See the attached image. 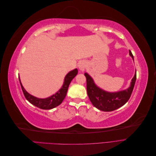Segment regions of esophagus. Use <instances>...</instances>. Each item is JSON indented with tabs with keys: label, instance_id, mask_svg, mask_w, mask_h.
I'll return each instance as SVG.
<instances>
[{
	"label": "esophagus",
	"instance_id": "1",
	"mask_svg": "<svg viewBox=\"0 0 156 156\" xmlns=\"http://www.w3.org/2000/svg\"><path fill=\"white\" fill-rule=\"evenodd\" d=\"M86 66H87V63L84 62V61H81V62L79 63V68L80 69V70L84 71L85 69Z\"/></svg>",
	"mask_w": 156,
	"mask_h": 156
}]
</instances>
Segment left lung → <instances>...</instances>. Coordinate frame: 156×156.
I'll return each mask as SVG.
<instances>
[{"instance_id":"1","label":"left lung","mask_w":156,"mask_h":156,"mask_svg":"<svg viewBox=\"0 0 156 156\" xmlns=\"http://www.w3.org/2000/svg\"><path fill=\"white\" fill-rule=\"evenodd\" d=\"M129 55L133 59V55L131 51H129ZM84 75L87 79V90L90 100L94 107L101 111L106 112L117 109L123 106L129 100L136 79L135 73L131 80V85L128 89L119 92L110 93L98 88L88 74L85 73Z\"/></svg>"}]
</instances>
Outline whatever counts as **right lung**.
I'll use <instances>...</instances> for the list:
<instances>
[{
    "instance_id": "add662e5",
    "label": "right lung",
    "mask_w": 156,
    "mask_h": 156,
    "mask_svg": "<svg viewBox=\"0 0 156 156\" xmlns=\"http://www.w3.org/2000/svg\"><path fill=\"white\" fill-rule=\"evenodd\" d=\"M78 70L77 69H75L73 71H71L69 73H68L66 75V76L65 77L64 84L60 90L58 92H56L55 94H54V95L45 99L37 98L30 95V94H29L25 90L24 88L22 86L20 79V82L23 94H24L25 98L30 103H32V105H35L37 107L41 108V109H51V108H55L61 104V103L62 102L66 95L68 89L71 81H72V79L76 76Z\"/></svg>"
}]
</instances>
